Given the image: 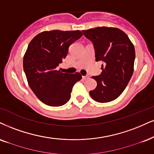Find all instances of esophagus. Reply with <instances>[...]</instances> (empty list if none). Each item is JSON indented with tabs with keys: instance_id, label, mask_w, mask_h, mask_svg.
I'll use <instances>...</instances> for the list:
<instances>
[{
	"instance_id": "34e87169",
	"label": "esophagus",
	"mask_w": 154,
	"mask_h": 154,
	"mask_svg": "<svg viewBox=\"0 0 154 154\" xmlns=\"http://www.w3.org/2000/svg\"><path fill=\"white\" fill-rule=\"evenodd\" d=\"M82 78L83 80H87V79H89V76L88 75H83V76H82Z\"/></svg>"
}]
</instances>
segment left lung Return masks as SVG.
I'll use <instances>...</instances> for the list:
<instances>
[{
    "mask_svg": "<svg viewBox=\"0 0 154 154\" xmlns=\"http://www.w3.org/2000/svg\"><path fill=\"white\" fill-rule=\"evenodd\" d=\"M82 32L94 44L96 61L103 62L101 73L92 76L97 86L89 92L91 97L99 103L112 101L122 94L134 73V45L119 28L97 27Z\"/></svg>",
    "mask_w": 154,
    "mask_h": 154,
    "instance_id": "1",
    "label": "left lung"
}]
</instances>
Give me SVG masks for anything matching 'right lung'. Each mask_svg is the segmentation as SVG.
Here are the masks:
<instances>
[{
  "label": "right lung",
  "instance_id": "obj_1",
  "mask_svg": "<svg viewBox=\"0 0 154 154\" xmlns=\"http://www.w3.org/2000/svg\"><path fill=\"white\" fill-rule=\"evenodd\" d=\"M82 35L79 31L54 30L38 34L30 42L23 70L30 88L43 103L60 106L71 98L72 88L81 75L63 73L56 68L67 56L70 45Z\"/></svg>",
  "mask_w": 154,
  "mask_h": 154
}]
</instances>
